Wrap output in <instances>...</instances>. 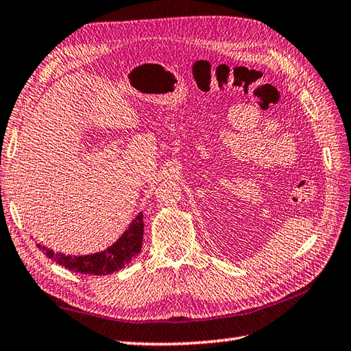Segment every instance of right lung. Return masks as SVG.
I'll return each instance as SVG.
<instances>
[{
  "label": "right lung",
  "instance_id": "right-lung-1",
  "mask_svg": "<svg viewBox=\"0 0 351 351\" xmlns=\"http://www.w3.org/2000/svg\"><path fill=\"white\" fill-rule=\"evenodd\" d=\"M143 232L144 222L143 213H140L129 223L128 230L117 239V242L99 252L85 254V256H70V254L64 252H54L40 243L36 245L39 250L44 251L48 258L54 260L58 265L65 266L66 269L88 274V276H108V274L121 269L135 256H138L143 245Z\"/></svg>",
  "mask_w": 351,
  "mask_h": 351
}]
</instances>
